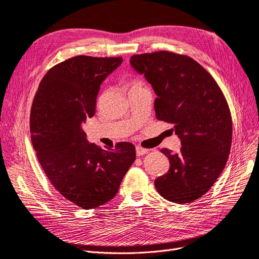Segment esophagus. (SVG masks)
<instances>
[{
	"mask_svg": "<svg viewBox=\"0 0 259 259\" xmlns=\"http://www.w3.org/2000/svg\"><path fill=\"white\" fill-rule=\"evenodd\" d=\"M147 152H148V149L142 148V147H140V146L137 147V155H138V156H143V155L147 154Z\"/></svg>",
	"mask_w": 259,
	"mask_h": 259,
	"instance_id": "34e87169",
	"label": "esophagus"
}]
</instances>
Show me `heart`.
Segmentation results:
<instances>
[{"label":"heart","mask_w":259,"mask_h":259,"mask_svg":"<svg viewBox=\"0 0 259 259\" xmlns=\"http://www.w3.org/2000/svg\"><path fill=\"white\" fill-rule=\"evenodd\" d=\"M138 86H142L139 82H131V89H133V88H138Z\"/></svg>","instance_id":"heart-1"}]
</instances>
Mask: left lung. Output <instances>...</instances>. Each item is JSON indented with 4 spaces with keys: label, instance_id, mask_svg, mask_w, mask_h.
Listing matches in <instances>:
<instances>
[{
    "label": "left lung",
    "instance_id": "1",
    "mask_svg": "<svg viewBox=\"0 0 259 259\" xmlns=\"http://www.w3.org/2000/svg\"><path fill=\"white\" fill-rule=\"evenodd\" d=\"M130 64L157 95V118L174 124L181 142L178 152L161 149L169 169L155 187L169 202H194L213 186L231 151L233 122L224 95L211 74L187 55L138 54Z\"/></svg>",
    "mask_w": 259,
    "mask_h": 259
}]
</instances>
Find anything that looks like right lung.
<instances>
[{
    "label": "right lung",
    "mask_w": 259,
    "mask_h": 259,
    "mask_svg": "<svg viewBox=\"0 0 259 259\" xmlns=\"http://www.w3.org/2000/svg\"><path fill=\"white\" fill-rule=\"evenodd\" d=\"M121 63L122 57H71L45 74L32 104L31 139L38 161L53 187L86 210L117 194L137 157L131 143L101 149L86 140L82 128L96 113L101 83Z\"/></svg>",
    "instance_id": "add662e5"
}]
</instances>
